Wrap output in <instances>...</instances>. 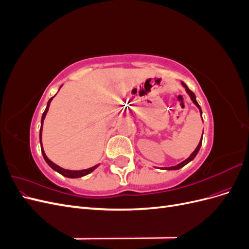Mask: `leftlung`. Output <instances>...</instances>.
I'll list each match as a JSON object with an SVG mask.
<instances>
[{
    "label": "left lung",
    "mask_w": 249,
    "mask_h": 249,
    "mask_svg": "<svg viewBox=\"0 0 249 249\" xmlns=\"http://www.w3.org/2000/svg\"><path fill=\"white\" fill-rule=\"evenodd\" d=\"M182 85L185 87V89H186V91H187V93L189 94V96L191 97V100H192V102L194 103V105L195 106H196L198 109H199V112H200V115H201V108H200V106L198 105V103H197V101H196V96H195V94L191 91V90L187 87V85L185 84L184 82H182ZM201 142H202V136H201V140L199 141V143H198V145H197V147L195 148V150L194 152L190 155V157L188 158V159H186L185 161H183L182 163H179V164H178V165H176V166H171V167H164V168H162V169H166V170H177V169H179V168H182L183 166H185L186 164H188L189 162H191L195 157H196V155H197V153L199 152V148H200V146H201Z\"/></svg>",
    "instance_id": "8db88e82"
}]
</instances>
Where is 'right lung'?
Returning a JSON list of instances; mask_svg holds the SVG:
<instances>
[{"instance_id": "1", "label": "right lung", "mask_w": 249, "mask_h": 249, "mask_svg": "<svg viewBox=\"0 0 249 249\" xmlns=\"http://www.w3.org/2000/svg\"><path fill=\"white\" fill-rule=\"evenodd\" d=\"M55 96V95H54ZM54 96L53 97H51V99L49 100V102H48V105H47V108H46V110H44V112H43V114H42V117H41V126H40V133H39V140H40V147H41V153H42V156H43V159L46 160V162L49 164V166L51 167V168H53L54 169L55 171H57V172H59L60 175H62L63 177H66V178H81V177H84V176H87V175H89L90 172H92L97 166H99V165H95V166H93V167H90V168H88V169H83V170H69V169H64V168H62V167H60V166H58V165H56L55 163H53L49 158L47 157V155H46V153H44V150H43V147H42V142H41V134H42V124H43V120H44V117H46V115H47V113H48V111H49V107H50V104H51V101L54 99Z\"/></svg>"}]
</instances>
